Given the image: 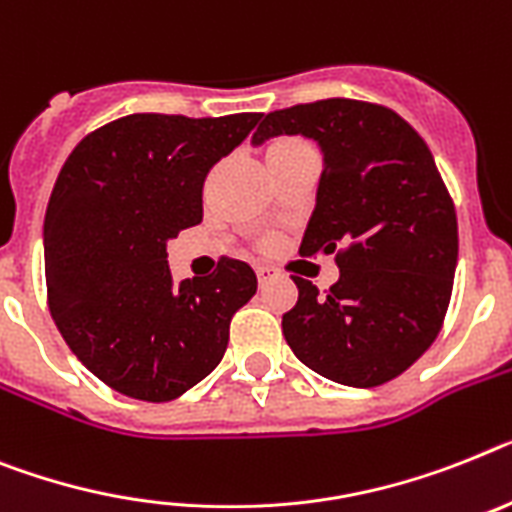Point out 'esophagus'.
I'll list each match as a JSON object with an SVG mask.
<instances>
[{
    "label": "esophagus",
    "mask_w": 512,
    "mask_h": 512,
    "mask_svg": "<svg viewBox=\"0 0 512 512\" xmlns=\"http://www.w3.org/2000/svg\"><path fill=\"white\" fill-rule=\"evenodd\" d=\"M255 273H257V281L260 283H268L270 276H273V273H270V268H265V265H257Z\"/></svg>",
    "instance_id": "esophagus-1"
}]
</instances>
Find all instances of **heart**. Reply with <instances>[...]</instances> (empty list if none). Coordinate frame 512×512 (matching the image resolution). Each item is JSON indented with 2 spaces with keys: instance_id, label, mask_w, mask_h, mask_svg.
<instances>
[{
  "instance_id": "1",
  "label": "heart",
  "mask_w": 512,
  "mask_h": 512,
  "mask_svg": "<svg viewBox=\"0 0 512 512\" xmlns=\"http://www.w3.org/2000/svg\"><path fill=\"white\" fill-rule=\"evenodd\" d=\"M304 145L302 140H294V137H278L273 143L268 145V156H276V153H283V150H291V148H299Z\"/></svg>"
}]
</instances>
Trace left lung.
I'll list each match as a JSON object with an SVG mask.
<instances>
[{"label":"left lung","mask_w":512,"mask_h":512,"mask_svg":"<svg viewBox=\"0 0 512 512\" xmlns=\"http://www.w3.org/2000/svg\"><path fill=\"white\" fill-rule=\"evenodd\" d=\"M312 137L322 148L317 205L299 255H336L325 294L299 289L283 336L299 362L351 388L393 380L435 343L453 294L458 218L419 132L388 106L325 98L270 111L252 143Z\"/></svg>","instance_id":"obj_1"}]
</instances>
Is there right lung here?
Listing matches in <instances>:
<instances>
[{
    "mask_svg": "<svg viewBox=\"0 0 512 512\" xmlns=\"http://www.w3.org/2000/svg\"><path fill=\"white\" fill-rule=\"evenodd\" d=\"M260 114H130L85 135L64 161L44 218L51 317L101 382L163 403L208 377L255 270L221 257L208 278L171 281L166 242L203 221L208 171Z\"/></svg>",
    "mask_w": 512,
    "mask_h": 512,
    "instance_id": "obj_1",
    "label": "right lung"
}]
</instances>
